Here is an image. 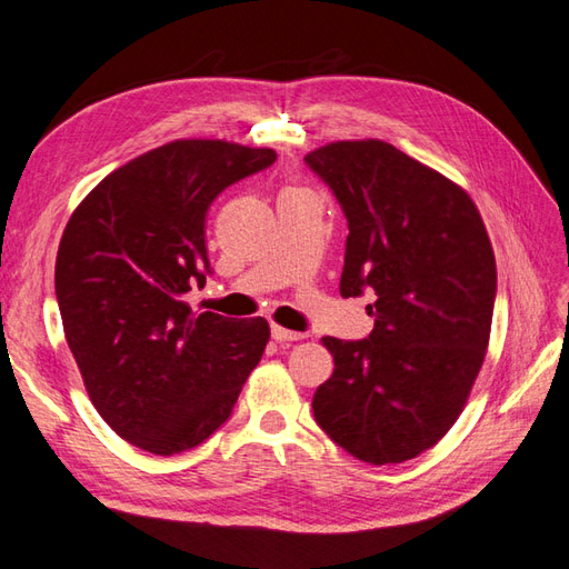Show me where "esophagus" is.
I'll return each instance as SVG.
<instances>
[{"label": "esophagus", "mask_w": 569, "mask_h": 569, "mask_svg": "<svg viewBox=\"0 0 569 569\" xmlns=\"http://www.w3.org/2000/svg\"><path fill=\"white\" fill-rule=\"evenodd\" d=\"M272 338L277 342H295V340H303L307 336L303 332H295V330H287L282 326H272Z\"/></svg>", "instance_id": "1"}]
</instances>
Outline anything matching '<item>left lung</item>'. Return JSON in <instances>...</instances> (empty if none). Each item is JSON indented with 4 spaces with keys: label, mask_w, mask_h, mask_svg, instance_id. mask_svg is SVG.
<instances>
[{
    "label": "left lung",
    "mask_w": 569,
    "mask_h": 569,
    "mask_svg": "<svg viewBox=\"0 0 569 569\" xmlns=\"http://www.w3.org/2000/svg\"><path fill=\"white\" fill-rule=\"evenodd\" d=\"M307 163L348 217L340 295H377L367 340H321L336 369L313 393V418L355 459L403 463L459 420L488 352V229L459 183L389 142H330Z\"/></svg>",
    "instance_id": "1"
}]
</instances>
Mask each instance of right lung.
I'll use <instances>...</instances> for the list:
<instances>
[{"mask_svg": "<svg viewBox=\"0 0 569 569\" xmlns=\"http://www.w3.org/2000/svg\"><path fill=\"white\" fill-rule=\"evenodd\" d=\"M277 159L227 140H173L108 173L69 217L54 295L93 408L130 445L173 456L227 422L270 340L266 318L192 313L207 210Z\"/></svg>", "mask_w": 569, "mask_h": 569, "instance_id": "right-lung-1", "label": "right lung"}]
</instances>
